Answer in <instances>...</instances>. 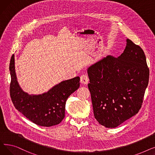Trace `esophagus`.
Returning a JSON list of instances; mask_svg holds the SVG:
<instances>
[{
    "label": "esophagus",
    "instance_id": "esophagus-1",
    "mask_svg": "<svg viewBox=\"0 0 155 155\" xmlns=\"http://www.w3.org/2000/svg\"><path fill=\"white\" fill-rule=\"evenodd\" d=\"M88 80H89L88 77L86 75H83L80 77V82L82 84H85V85L87 84L88 82Z\"/></svg>",
    "mask_w": 155,
    "mask_h": 155
}]
</instances>
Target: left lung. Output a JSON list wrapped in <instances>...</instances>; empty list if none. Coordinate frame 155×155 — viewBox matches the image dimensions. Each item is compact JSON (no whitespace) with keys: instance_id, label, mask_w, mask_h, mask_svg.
Instances as JSON below:
<instances>
[{"instance_id":"left-lung-1","label":"left lung","mask_w":155,"mask_h":155,"mask_svg":"<svg viewBox=\"0 0 155 155\" xmlns=\"http://www.w3.org/2000/svg\"><path fill=\"white\" fill-rule=\"evenodd\" d=\"M87 73L94 117L100 124L116 127L140 110L150 76L140 46L127 39L120 56H107L89 67Z\"/></svg>"}]
</instances>
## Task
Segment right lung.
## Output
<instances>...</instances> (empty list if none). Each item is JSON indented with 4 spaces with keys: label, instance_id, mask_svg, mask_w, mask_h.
<instances>
[{
    "label": "right lung",
    "instance_id": "1",
    "mask_svg": "<svg viewBox=\"0 0 155 155\" xmlns=\"http://www.w3.org/2000/svg\"><path fill=\"white\" fill-rule=\"evenodd\" d=\"M9 70L10 95L15 109L37 125L50 127L60 124L64 117L67 99L80 87V77L63 81L42 94L29 95L18 82L14 54L11 57Z\"/></svg>",
    "mask_w": 155,
    "mask_h": 155
}]
</instances>
